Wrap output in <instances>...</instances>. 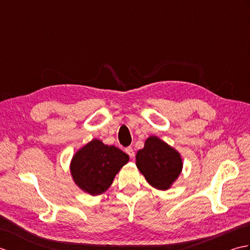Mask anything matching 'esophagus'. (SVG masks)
I'll return each mask as SVG.
<instances>
[{
    "label": "esophagus",
    "mask_w": 250,
    "mask_h": 250,
    "mask_svg": "<svg viewBox=\"0 0 250 250\" xmlns=\"http://www.w3.org/2000/svg\"><path fill=\"white\" fill-rule=\"evenodd\" d=\"M125 152L128 153V155H129V157H130V158H133V157L135 156V152H134L133 148H132V147H128V148H125Z\"/></svg>",
    "instance_id": "34e87169"
}]
</instances>
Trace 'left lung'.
Returning a JSON list of instances; mask_svg holds the SVG:
<instances>
[{
    "instance_id": "obj_1",
    "label": "left lung",
    "mask_w": 250,
    "mask_h": 250,
    "mask_svg": "<svg viewBox=\"0 0 250 250\" xmlns=\"http://www.w3.org/2000/svg\"><path fill=\"white\" fill-rule=\"evenodd\" d=\"M136 167L153 188L167 190L182 173L179 152L157 136H149L136 153Z\"/></svg>"
}]
</instances>
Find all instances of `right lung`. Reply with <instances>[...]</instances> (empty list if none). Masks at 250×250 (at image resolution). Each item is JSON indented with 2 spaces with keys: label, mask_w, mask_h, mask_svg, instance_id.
<instances>
[{
  "label": "right lung",
  "mask_w": 250,
  "mask_h": 250,
  "mask_svg": "<svg viewBox=\"0 0 250 250\" xmlns=\"http://www.w3.org/2000/svg\"><path fill=\"white\" fill-rule=\"evenodd\" d=\"M128 161L129 156L119 148L92 140L74 155L70 168L79 188L91 195H99L110 187L116 174Z\"/></svg>",
  "instance_id": "1"
}]
</instances>
